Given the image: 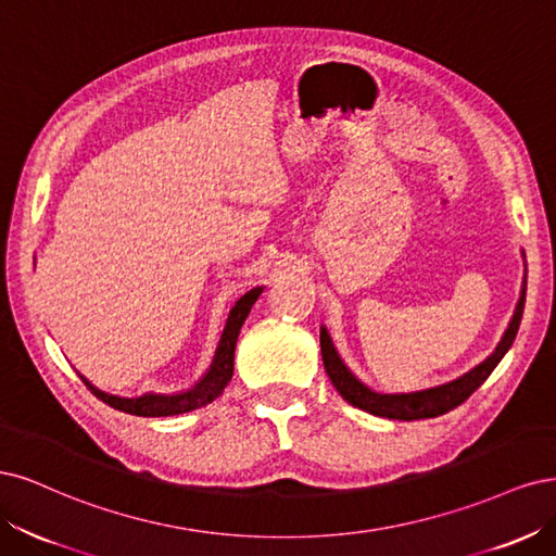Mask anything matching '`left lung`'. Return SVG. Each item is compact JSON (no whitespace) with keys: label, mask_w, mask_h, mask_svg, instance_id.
<instances>
[{"label":"left lung","mask_w":556,"mask_h":556,"mask_svg":"<svg viewBox=\"0 0 556 556\" xmlns=\"http://www.w3.org/2000/svg\"><path fill=\"white\" fill-rule=\"evenodd\" d=\"M525 300H527V281L522 283V295H519L517 309L513 314L510 326L506 334L501 337L498 346L488 357L485 363L473 367L469 374L459 376V379L429 388L422 392H408V395H381V392L369 390L365 383H361L355 376L346 369L342 357L337 355L332 339L326 328H320V353H324V365L330 376L332 386L337 388L339 395H342L349 404L367 410L371 416L379 418H392V420H422V418H437L447 414V410L457 408L462 402H467L473 392L488 381V376L494 371V367L501 363V357L508 353V349L515 342V334L522 324V312H525Z\"/></svg>","instance_id":"obj_1"}]
</instances>
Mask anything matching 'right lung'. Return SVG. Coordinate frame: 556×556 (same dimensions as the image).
<instances>
[{
    "mask_svg": "<svg viewBox=\"0 0 556 556\" xmlns=\"http://www.w3.org/2000/svg\"><path fill=\"white\" fill-rule=\"evenodd\" d=\"M261 293H263V289H252L236 302V307L230 309V316L226 320L222 342H219L217 355H214V363H212L210 371L203 376V381L199 386L182 392V395H146V397H136V400H124V397H115V395H105V392H101L99 388L89 383L85 376H80V379L103 404H109V406L124 410V414H131V416L161 418V416H177V414H187V410H193V408H201V406L210 404L214 397H219L222 390L228 386L230 376H232V357H236V344H238L240 328L244 324V318L249 316V312H252L254 302L258 300Z\"/></svg>",
    "mask_w": 556,
    "mask_h": 556,
    "instance_id": "right-lung-1",
    "label": "right lung"
}]
</instances>
